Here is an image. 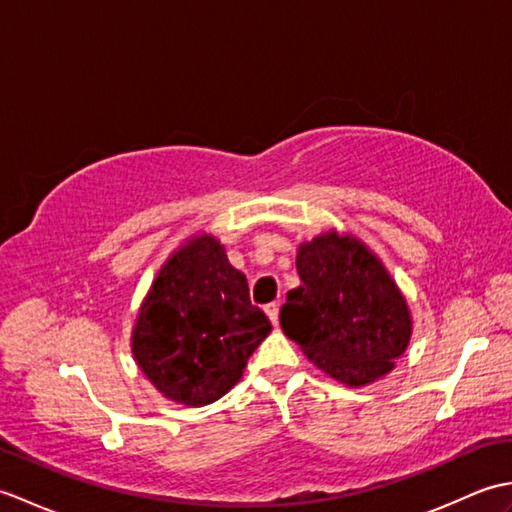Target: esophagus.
<instances>
[{
  "label": "esophagus",
  "mask_w": 512,
  "mask_h": 512,
  "mask_svg": "<svg viewBox=\"0 0 512 512\" xmlns=\"http://www.w3.org/2000/svg\"><path fill=\"white\" fill-rule=\"evenodd\" d=\"M264 312L268 314L270 323H273V325L279 323V306H277V303H268V306L264 308Z\"/></svg>",
  "instance_id": "34e87169"
}]
</instances>
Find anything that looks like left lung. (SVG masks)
Returning a JSON list of instances; mask_svg holds the SVG:
<instances>
[{
	"mask_svg": "<svg viewBox=\"0 0 512 512\" xmlns=\"http://www.w3.org/2000/svg\"><path fill=\"white\" fill-rule=\"evenodd\" d=\"M297 273L279 323L321 372L347 387L387 376L411 341L407 299L374 250L330 228L299 244Z\"/></svg>",
	"mask_w": 512,
	"mask_h": 512,
	"instance_id": "left-lung-1",
	"label": "left lung"
}]
</instances>
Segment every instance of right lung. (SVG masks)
I'll list each match as a JSON object with an SVG mask.
<instances>
[{
    "mask_svg": "<svg viewBox=\"0 0 512 512\" xmlns=\"http://www.w3.org/2000/svg\"><path fill=\"white\" fill-rule=\"evenodd\" d=\"M270 330L220 239L198 233L173 250L151 281L132 330V354L167 400L204 407L237 385Z\"/></svg>",
    "mask_w": 512,
    "mask_h": 512,
    "instance_id": "obj_1",
    "label": "right lung"
}]
</instances>
